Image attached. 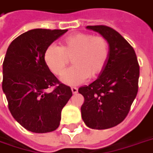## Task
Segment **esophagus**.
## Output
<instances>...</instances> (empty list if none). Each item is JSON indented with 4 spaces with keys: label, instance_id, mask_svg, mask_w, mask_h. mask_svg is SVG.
Segmentation results:
<instances>
[{
    "label": "esophagus",
    "instance_id": "1",
    "mask_svg": "<svg viewBox=\"0 0 153 153\" xmlns=\"http://www.w3.org/2000/svg\"><path fill=\"white\" fill-rule=\"evenodd\" d=\"M71 90H72V93H73L74 94H75L78 93V88L76 87H72L71 88Z\"/></svg>",
    "mask_w": 153,
    "mask_h": 153
}]
</instances>
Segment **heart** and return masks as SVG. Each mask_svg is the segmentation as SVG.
Returning <instances> with one entry per match:
<instances>
[{"mask_svg":"<svg viewBox=\"0 0 153 153\" xmlns=\"http://www.w3.org/2000/svg\"><path fill=\"white\" fill-rule=\"evenodd\" d=\"M109 55L108 42L104 37L88 33H76L66 36L61 46L50 45L44 54V60L52 73L61 76L71 59L72 67L62 78L70 86L94 79L102 73Z\"/></svg>","mask_w":153,"mask_h":153,"instance_id":"heart-1","label":"heart"}]
</instances>
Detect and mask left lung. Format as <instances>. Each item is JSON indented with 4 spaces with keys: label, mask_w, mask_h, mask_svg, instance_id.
<instances>
[{
    "label": "left lung",
    "mask_w": 153,
    "mask_h": 153,
    "mask_svg": "<svg viewBox=\"0 0 153 153\" xmlns=\"http://www.w3.org/2000/svg\"><path fill=\"white\" fill-rule=\"evenodd\" d=\"M108 40L109 55L98 79L79 88L82 118L88 128L107 129L123 121L138 91L139 64L131 45L107 25H88Z\"/></svg>",
    "instance_id": "1"
}]
</instances>
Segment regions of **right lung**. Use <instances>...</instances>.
Returning a JSON list of instances; mask_svg holds the SVG:
<instances>
[{
  "label": "right lung",
  "instance_id": "obj_1",
  "mask_svg": "<svg viewBox=\"0 0 153 153\" xmlns=\"http://www.w3.org/2000/svg\"><path fill=\"white\" fill-rule=\"evenodd\" d=\"M68 30L34 29L14 39L3 61L2 89L13 117L28 131L58 128L62 108L72 96L44 60L46 48ZM54 87L52 91L48 88Z\"/></svg>",
  "mask_w": 153,
  "mask_h": 153
}]
</instances>
